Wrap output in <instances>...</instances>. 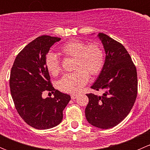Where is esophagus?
Segmentation results:
<instances>
[{
  "mask_svg": "<svg viewBox=\"0 0 150 150\" xmlns=\"http://www.w3.org/2000/svg\"><path fill=\"white\" fill-rule=\"evenodd\" d=\"M77 97H78V95H77V94H72V95H71V98H72V99H76Z\"/></svg>",
  "mask_w": 150,
  "mask_h": 150,
  "instance_id": "1",
  "label": "esophagus"
}]
</instances>
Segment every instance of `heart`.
Listing matches in <instances>:
<instances>
[{
	"label": "heart",
	"instance_id": "1",
	"mask_svg": "<svg viewBox=\"0 0 150 150\" xmlns=\"http://www.w3.org/2000/svg\"><path fill=\"white\" fill-rule=\"evenodd\" d=\"M60 53L64 57L74 58L72 73L66 74L58 83L62 91L77 93L88 83L90 76H96L104 65V52L97 43L87 44L82 40H73L67 42L60 48ZM46 66L51 75H59L61 65L59 59L52 53L46 57Z\"/></svg>",
	"mask_w": 150,
	"mask_h": 150
}]
</instances>
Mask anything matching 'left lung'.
<instances>
[{
	"label": "left lung",
	"mask_w": 150,
	"mask_h": 150,
	"mask_svg": "<svg viewBox=\"0 0 150 150\" xmlns=\"http://www.w3.org/2000/svg\"><path fill=\"white\" fill-rule=\"evenodd\" d=\"M98 37L104 46L105 62L91 88L102 90L103 94H86L89 102L85 113L91 125L108 129L120 123L135 103L138 90L137 72L131 56L121 43L102 33Z\"/></svg>",
	"instance_id": "obj_1"
}]
</instances>
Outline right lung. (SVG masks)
<instances>
[{
    "mask_svg": "<svg viewBox=\"0 0 150 150\" xmlns=\"http://www.w3.org/2000/svg\"><path fill=\"white\" fill-rule=\"evenodd\" d=\"M60 38L42 35L28 43L16 56L10 74V90L16 111L25 122L36 129L57 126L63 118V110L69 95L54 89L46 66V54ZM46 90L53 98H42Z\"/></svg>",
    "mask_w": 150,
    "mask_h": 150,
    "instance_id": "obj_1",
    "label": "right lung"
}]
</instances>
